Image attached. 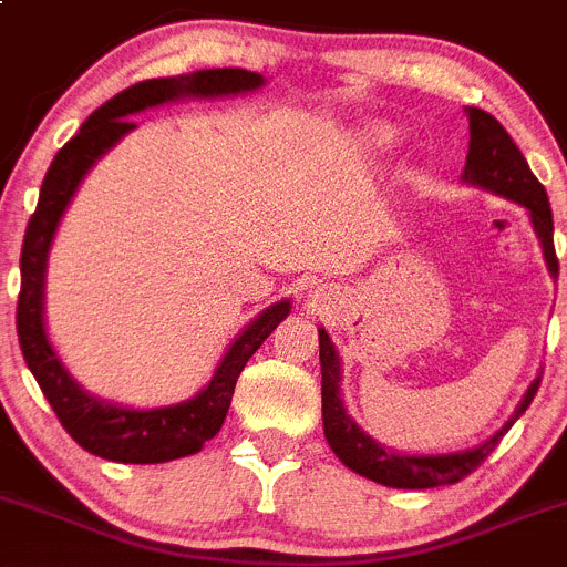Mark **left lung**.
I'll return each instance as SVG.
<instances>
[{
  "label": "left lung",
  "mask_w": 567,
  "mask_h": 567,
  "mask_svg": "<svg viewBox=\"0 0 567 567\" xmlns=\"http://www.w3.org/2000/svg\"><path fill=\"white\" fill-rule=\"evenodd\" d=\"M470 116V151L467 164H464V178L470 184L492 189V193L504 195V198L517 200L532 212V224L537 231L539 243H543V254L551 268V274H559V259L554 251V218L551 206H548L546 187L534 178L528 171L526 158H523L520 147L512 142L504 125L492 114L481 109H467ZM319 361H321V416H324V436L330 442L332 453L347 464L352 473L363 475L369 481H378L383 486H394V489H431V486L458 484L464 475L478 470L486 462L504 433L515 425L517 416L532 405L534 394L539 389V374L532 385H528L526 396L520 400L512 420L501 427L489 442L478 444L473 451L464 453H447V456H403V453H391L372 442V436L361 431L347 414L338 391V380H341V367H338L336 347H332L330 336L319 330Z\"/></svg>",
  "instance_id": "obj_1"
}]
</instances>
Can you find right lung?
<instances>
[{
    "label": "right lung",
    "instance_id": "obj_1",
    "mask_svg": "<svg viewBox=\"0 0 567 567\" xmlns=\"http://www.w3.org/2000/svg\"><path fill=\"white\" fill-rule=\"evenodd\" d=\"M259 86H262V78L248 69H200L193 75L134 83L92 111L81 131L55 153L47 171L39 206L21 243L16 332H19L21 355L28 361L33 378L39 380L47 403L52 405L69 436L94 456L123 464H158L198 453L204 442H209L220 431L243 367L271 336L274 327L290 313V301H277L266 313H259V319H254L231 343L209 385L187 403L153 411H131L100 403L97 396H89L69 378L44 330V268L58 220L89 167L116 140H123L131 128H136V123L128 120L131 114L178 97H224V94L251 92Z\"/></svg>",
    "mask_w": 567,
    "mask_h": 567
}]
</instances>
